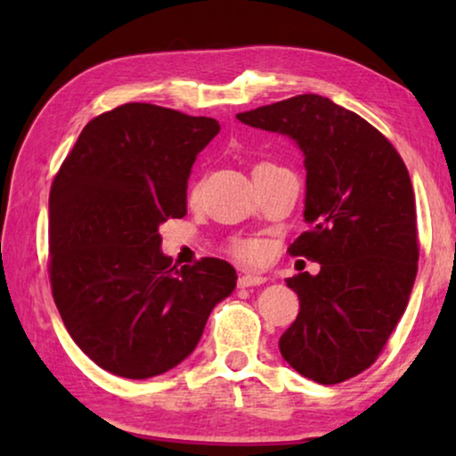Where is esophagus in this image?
<instances>
[{"mask_svg":"<svg viewBox=\"0 0 456 456\" xmlns=\"http://www.w3.org/2000/svg\"><path fill=\"white\" fill-rule=\"evenodd\" d=\"M267 281L265 275L259 273H245L239 277V288H256V285H264Z\"/></svg>","mask_w":456,"mask_h":456,"instance_id":"esophagus-1","label":"esophagus"}]
</instances>
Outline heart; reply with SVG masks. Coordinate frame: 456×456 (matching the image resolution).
<instances>
[{
  "mask_svg": "<svg viewBox=\"0 0 456 456\" xmlns=\"http://www.w3.org/2000/svg\"><path fill=\"white\" fill-rule=\"evenodd\" d=\"M235 253L241 259H257L261 253V247L256 241H239L235 245Z\"/></svg>",
  "mask_w": 456,
  "mask_h": 456,
  "instance_id": "heart-1",
  "label": "heart"
}]
</instances>
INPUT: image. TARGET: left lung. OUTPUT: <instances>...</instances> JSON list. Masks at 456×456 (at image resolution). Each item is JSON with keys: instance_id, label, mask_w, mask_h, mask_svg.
<instances>
[{"instance_id": "obj_1", "label": "left lung", "mask_w": 456, "mask_h": 456, "mask_svg": "<svg viewBox=\"0 0 456 456\" xmlns=\"http://www.w3.org/2000/svg\"><path fill=\"white\" fill-rule=\"evenodd\" d=\"M247 126L289 136L304 152L310 231L293 256L320 273L285 280L299 314L280 338L288 364L320 384H338L374 364L408 305L416 280L414 191L386 136L318 94L237 114Z\"/></svg>"}]
</instances>
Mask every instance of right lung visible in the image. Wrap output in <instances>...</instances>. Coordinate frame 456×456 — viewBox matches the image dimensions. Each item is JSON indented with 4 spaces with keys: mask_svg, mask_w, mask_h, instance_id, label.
I'll return each mask as SVG.
<instances>
[{
    "mask_svg": "<svg viewBox=\"0 0 456 456\" xmlns=\"http://www.w3.org/2000/svg\"><path fill=\"white\" fill-rule=\"evenodd\" d=\"M219 122L130 102L90 120L50 191V281L61 322L106 372L144 380L189 356L233 293L227 261L171 265L159 227L187 215L197 154Z\"/></svg>",
    "mask_w": 456,
    "mask_h": 456,
    "instance_id": "1",
    "label": "right lung"
}]
</instances>
